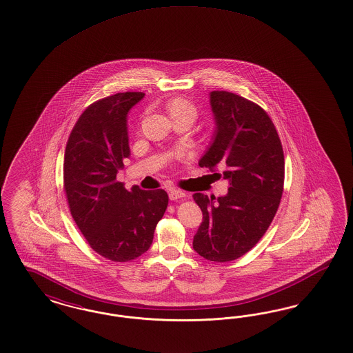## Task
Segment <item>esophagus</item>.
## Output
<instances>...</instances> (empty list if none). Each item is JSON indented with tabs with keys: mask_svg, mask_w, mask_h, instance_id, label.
Segmentation results:
<instances>
[{
	"mask_svg": "<svg viewBox=\"0 0 353 353\" xmlns=\"http://www.w3.org/2000/svg\"><path fill=\"white\" fill-rule=\"evenodd\" d=\"M184 192L181 191V190H171L170 192H169V197H170V200H178V199H183L184 197Z\"/></svg>",
	"mask_w": 353,
	"mask_h": 353,
	"instance_id": "1",
	"label": "esophagus"
}]
</instances>
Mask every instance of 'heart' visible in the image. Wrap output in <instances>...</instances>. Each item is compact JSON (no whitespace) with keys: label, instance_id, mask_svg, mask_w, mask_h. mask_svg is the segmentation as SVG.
Instances as JSON below:
<instances>
[{"label":"heart","instance_id":"heart-1","mask_svg":"<svg viewBox=\"0 0 353 353\" xmlns=\"http://www.w3.org/2000/svg\"><path fill=\"white\" fill-rule=\"evenodd\" d=\"M168 111H169L171 118L181 117V115H187V117H192V118L196 117L195 105L184 98H172L168 103Z\"/></svg>","mask_w":353,"mask_h":353}]
</instances>
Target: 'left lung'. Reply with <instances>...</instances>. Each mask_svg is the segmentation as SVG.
Returning a JSON list of instances; mask_svg holds the SVG:
<instances>
[{"mask_svg": "<svg viewBox=\"0 0 353 353\" xmlns=\"http://www.w3.org/2000/svg\"><path fill=\"white\" fill-rule=\"evenodd\" d=\"M212 141L199 166L223 169L226 195L196 192L203 222L194 235L196 252L210 261H234L254 248L274 220L284 187V153L267 112L234 92H212Z\"/></svg>", "mask_w": 353, "mask_h": 353, "instance_id": "8db88e82", "label": "left lung"}]
</instances>
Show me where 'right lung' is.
Segmentation results:
<instances>
[{
  "label": "right lung",
  "mask_w": 353,
  "mask_h": 353,
  "mask_svg": "<svg viewBox=\"0 0 353 353\" xmlns=\"http://www.w3.org/2000/svg\"><path fill=\"white\" fill-rule=\"evenodd\" d=\"M144 92H118L89 105L69 136L64 188L73 220L90 248L105 259L128 261L152 246L169 204L163 190L131 191L117 181L130 158L128 112Z\"/></svg>",
  "instance_id": "obj_1"
}]
</instances>
